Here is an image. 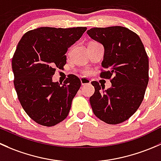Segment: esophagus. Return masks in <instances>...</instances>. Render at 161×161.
I'll use <instances>...</instances> for the list:
<instances>
[{"label": "esophagus", "mask_w": 161, "mask_h": 161, "mask_svg": "<svg viewBox=\"0 0 161 161\" xmlns=\"http://www.w3.org/2000/svg\"><path fill=\"white\" fill-rule=\"evenodd\" d=\"M80 82L82 86L86 85V84H91V80L89 79L86 78V77H81L80 78Z\"/></svg>", "instance_id": "1"}]
</instances>
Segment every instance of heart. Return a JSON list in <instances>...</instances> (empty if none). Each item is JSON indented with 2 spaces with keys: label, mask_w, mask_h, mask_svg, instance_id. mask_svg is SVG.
I'll return each instance as SVG.
<instances>
[{
  "label": "heart",
  "mask_w": 161,
  "mask_h": 161,
  "mask_svg": "<svg viewBox=\"0 0 161 161\" xmlns=\"http://www.w3.org/2000/svg\"><path fill=\"white\" fill-rule=\"evenodd\" d=\"M85 73H88V71H87V70H86V71H85Z\"/></svg>",
  "instance_id": "1"
}]
</instances>
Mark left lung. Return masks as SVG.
<instances>
[{
    "mask_svg": "<svg viewBox=\"0 0 161 161\" xmlns=\"http://www.w3.org/2000/svg\"><path fill=\"white\" fill-rule=\"evenodd\" d=\"M105 49L101 77L110 79L112 87L105 90L92 81L90 97L93 112L108 124L125 122L141 105L149 81V59L136 33L122 26L93 28L87 31Z\"/></svg>",
    "mask_w": 161,
    "mask_h": 161,
    "instance_id": "left-lung-1",
    "label": "left lung"
}]
</instances>
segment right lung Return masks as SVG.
Segmentation results:
<instances>
[{
  "mask_svg": "<svg viewBox=\"0 0 161 161\" xmlns=\"http://www.w3.org/2000/svg\"><path fill=\"white\" fill-rule=\"evenodd\" d=\"M86 30L41 27L27 31L19 41L12 58L14 85L23 109L36 123L53 126L68 115L80 80L70 74L59 84L53 82V76L56 67H64L68 48Z\"/></svg>",
  "mask_w": 161,
  "mask_h": 161,
  "instance_id": "obj_1",
  "label": "right lung"
}]
</instances>
